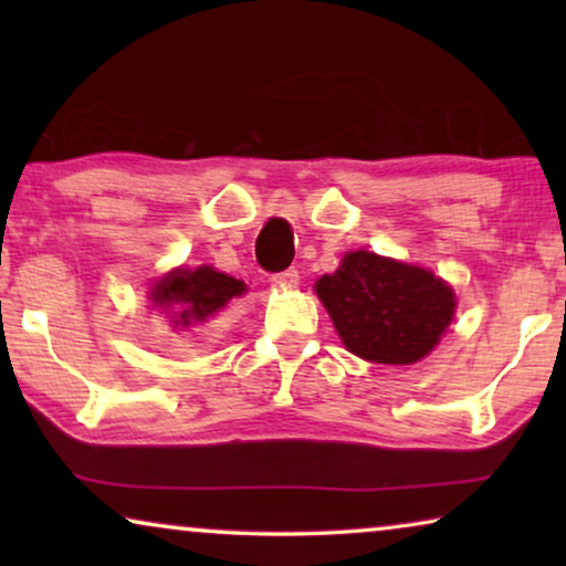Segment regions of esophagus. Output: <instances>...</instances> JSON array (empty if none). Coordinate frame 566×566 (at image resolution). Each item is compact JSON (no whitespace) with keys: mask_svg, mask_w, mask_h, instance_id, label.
<instances>
[{"mask_svg":"<svg viewBox=\"0 0 566 566\" xmlns=\"http://www.w3.org/2000/svg\"><path fill=\"white\" fill-rule=\"evenodd\" d=\"M273 283L285 285V289H293V285L298 283V270L296 268H289V270H283V273H275L273 275Z\"/></svg>","mask_w":566,"mask_h":566,"instance_id":"1","label":"esophagus"}]
</instances>
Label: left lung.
Masks as SVG:
<instances>
[{"mask_svg":"<svg viewBox=\"0 0 566 566\" xmlns=\"http://www.w3.org/2000/svg\"><path fill=\"white\" fill-rule=\"evenodd\" d=\"M316 293L345 347L363 360L409 366L438 345L453 319V291L430 270L347 252L316 281Z\"/></svg>","mask_w":566,"mask_h":566,"instance_id":"1","label":"left lung"}]
</instances>
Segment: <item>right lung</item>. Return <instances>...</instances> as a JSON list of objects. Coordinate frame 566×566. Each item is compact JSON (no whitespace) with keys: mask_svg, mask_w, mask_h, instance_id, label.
Instances as JSON below:
<instances>
[{"mask_svg":"<svg viewBox=\"0 0 566 566\" xmlns=\"http://www.w3.org/2000/svg\"><path fill=\"white\" fill-rule=\"evenodd\" d=\"M244 283L213 268L196 270H175L154 285L151 298L165 314L172 316L175 327H192V324L206 322L219 308L229 304V298L242 296Z\"/></svg>","mask_w":566,"mask_h":566,"instance_id":"add662e5","label":"right lung"}]
</instances>
